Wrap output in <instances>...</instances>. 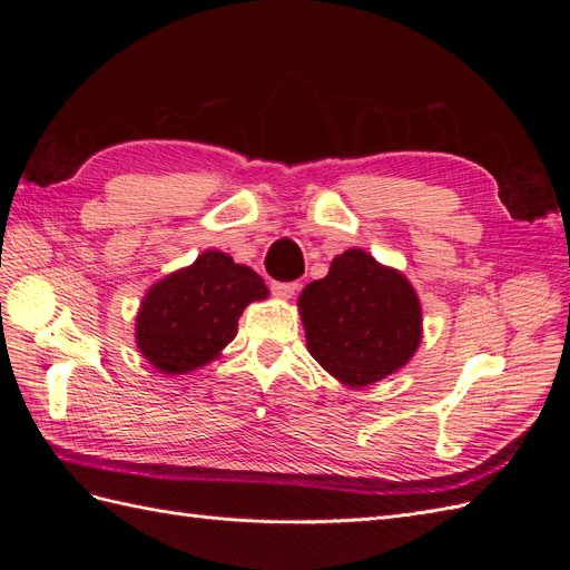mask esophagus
Listing matches in <instances>:
<instances>
[{"label":"esophagus","instance_id":"1","mask_svg":"<svg viewBox=\"0 0 570 570\" xmlns=\"http://www.w3.org/2000/svg\"><path fill=\"white\" fill-rule=\"evenodd\" d=\"M271 289H273V295H275V297L289 299V297L295 295V292L299 289V283H273V285H271Z\"/></svg>","mask_w":570,"mask_h":570}]
</instances>
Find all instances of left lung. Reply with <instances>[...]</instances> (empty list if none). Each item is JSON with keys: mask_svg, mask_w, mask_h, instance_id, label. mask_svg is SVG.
Returning <instances> with one entry per match:
<instances>
[{"mask_svg": "<svg viewBox=\"0 0 570 570\" xmlns=\"http://www.w3.org/2000/svg\"><path fill=\"white\" fill-rule=\"evenodd\" d=\"M297 306L308 354L354 390L404 368L423 340L421 299L406 275L358 247L337 254Z\"/></svg>", "mask_w": 570, "mask_h": 570, "instance_id": "left-lung-1", "label": "left lung"}]
</instances>
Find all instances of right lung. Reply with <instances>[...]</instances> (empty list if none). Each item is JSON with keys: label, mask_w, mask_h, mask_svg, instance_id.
I'll list each match as a JSON object with an SVG mask.
<instances>
[{"label": "right lung", "mask_w": 570, "mask_h": 570, "mask_svg": "<svg viewBox=\"0 0 570 570\" xmlns=\"http://www.w3.org/2000/svg\"><path fill=\"white\" fill-rule=\"evenodd\" d=\"M266 297L268 287L256 271L235 264L226 252L206 249L145 292L135 344L159 373H193L220 356L245 308Z\"/></svg>", "instance_id": "right-lung-1"}]
</instances>
